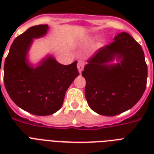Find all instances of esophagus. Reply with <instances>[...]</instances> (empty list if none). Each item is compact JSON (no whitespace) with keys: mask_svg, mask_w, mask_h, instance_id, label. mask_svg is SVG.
Returning <instances> with one entry per match:
<instances>
[{"mask_svg":"<svg viewBox=\"0 0 154 154\" xmlns=\"http://www.w3.org/2000/svg\"><path fill=\"white\" fill-rule=\"evenodd\" d=\"M85 66V62L82 61V60H79L78 63H77V69H78V71H79L80 73H82V70L84 69Z\"/></svg>","mask_w":154,"mask_h":154,"instance_id":"1","label":"esophagus"}]
</instances>
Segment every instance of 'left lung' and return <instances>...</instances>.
Listing matches in <instances>:
<instances>
[{
	"instance_id": "8db88e82",
	"label": "left lung",
	"mask_w": 154,
	"mask_h": 154,
	"mask_svg": "<svg viewBox=\"0 0 154 154\" xmlns=\"http://www.w3.org/2000/svg\"><path fill=\"white\" fill-rule=\"evenodd\" d=\"M117 58L119 62L110 63ZM82 76L85 94L94 112L115 116L134 107L146 90L148 69L142 48L127 32L115 36L88 60Z\"/></svg>"
}]
</instances>
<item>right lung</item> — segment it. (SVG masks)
I'll list each match as a JSON object with an SVG mask.
<instances>
[{"label":"right lung","instance_id":"right-lung-1","mask_svg":"<svg viewBox=\"0 0 154 154\" xmlns=\"http://www.w3.org/2000/svg\"><path fill=\"white\" fill-rule=\"evenodd\" d=\"M48 29V25H35L16 37L4 65V83L10 98L20 109L38 116L60 109L66 90L79 74L77 60L65 65L49 56L36 67L29 63L33 39L45 36Z\"/></svg>","mask_w":154,"mask_h":154}]
</instances>
